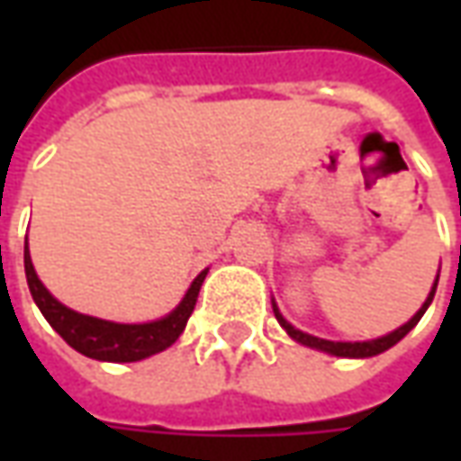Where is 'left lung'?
Returning a JSON list of instances; mask_svg holds the SVG:
<instances>
[{"mask_svg":"<svg viewBox=\"0 0 461 461\" xmlns=\"http://www.w3.org/2000/svg\"><path fill=\"white\" fill-rule=\"evenodd\" d=\"M437 281H439V271H437V279L432 284V289L427 294L425 303L420 306L412 319L402 323L400 329H395L393 333H387V336H380V339H373V340H326V339H319V336H311V333H303L299 330L296 326H291L289 321L281 316L279 306H276V301H271V306H274V316L279 321V326L286 333H289L291 339L301 343V346L306 348H313V350H321V353H329V356H336V357H373V356H380V353H385L387 348H393L397 340H402L410 333V330L415 329L417 321L425 316V311L429 309V303L435 299V291H437Z\"/></svg>","mask_w":461,"mask_h":461,"instance_id":"1","label":"left lung"}]
</instances>
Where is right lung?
<instances>
[{
	"label": "right lung",
	"instance_id": "add662e5",
	"mask_svg": "<svg viewBox=\"0 0 461 461\" xmlns=\"http://www.w3.org/2000/svg\"><path fill=\"white\" fill-rule=\"evenodd\" d=\"M24 271L34 303L44 313V319L51 323V329L74 350L86 357H94V360H105V363H135V360L160 353L180 339V333L187 326V319L194 311L202 281L210 269L197 274V279L192 281L187 294L167 316L148 321V323H115V321L86 316V313L64 306L61 301L51 296V291L46 289L41 279L36 276L32 254H29V241H24Z\"/></svg>",
	"mask_w": 461,
	"mask_h": 461
}]
</instances>
